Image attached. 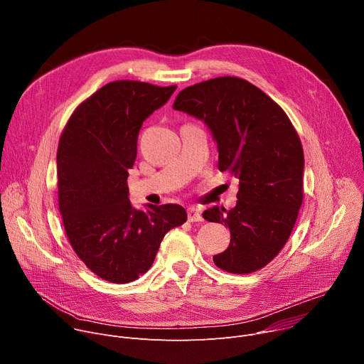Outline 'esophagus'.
<instances>
[{"instance_id":"esophagus-1","label":"esophagus","mask_w":364,"mask_h":364,"mask_svg":"<svg viewBox=\"0 0 364 364\" xmlns=\"http://www.w3.org/2000/svg\"><path fill=\"white\" fill-rule=\"evenodd\" d=\"M187 219L188 222H203L201 213L198 212L197 207H190V209H187Z\"/></svg>"}]
</instances>
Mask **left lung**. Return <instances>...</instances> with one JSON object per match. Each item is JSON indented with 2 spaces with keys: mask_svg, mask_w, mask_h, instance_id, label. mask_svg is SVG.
Masks as SVG:
<instances>
[{
  "mask_svg": "<svg viewBox=\"0 0 364 364\" xmlns=\"http://www.w3.org/2000/svg\"><path fill=\"white\" fill-rule=\"evenodd\" d=\"M173 108L205 122L218 142L219 170L239 178L233 209L203 213L230 230L215 265L239 275L262 269L289 239L304 198V151L292 122L265 92L236 76L183 89Z\"/></svg>",
  "mask_w": 364,
  "mask_h": 364,
  "instance_id": "left-lung-1",
  "label": "left lung"
}]
</instances>
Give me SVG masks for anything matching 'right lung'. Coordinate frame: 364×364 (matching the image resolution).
Here are the masks:
<instances>
[{"instance_id":"obj_1","label":"right lung","mask_w":364,"mask_h":364,"mask_svg":"<svg viewBox=\"0 0 364 364\" xmlns=\"http://www.w3.org/2000/svg\"><path fill=\"white\" fill-rule=\"evenodd\" d=\"M177 89L138 80H115L85 99L59 139V210L68 240L99 278L128 284L145 274L163 237L187 220L178 204L128 198V170L136 159L142 122Z\"/></svg>"}]
</instances>
